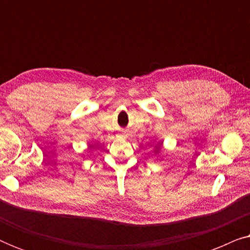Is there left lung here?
I'll return each mask as SVG.
<instances>
[{
    "mask_svg": "<svg viewBox=\"0 0 250 250\" xmlns=\"http://www.w3.org/2000/svg\"><path fill=\"white\" fill-rule=\"evenodd\" d=\"M158 146H163V143H159V145ZM157 149V148H156ZM158 149H159V146H158ZM158 149H157V150H158Z\"/></svg>",
    "mask_w": 250,
    "mask_h": 250,
    "instance_id": "8db88e82",
    "label": "left lung"
}]
</instances>
